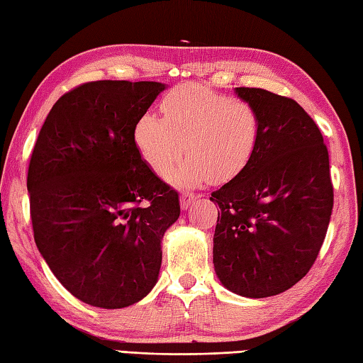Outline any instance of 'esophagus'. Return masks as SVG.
I'll return each mask as SVG.
<instances>
[{
    "mask_svg": "<svg viewBox=\"0 0 363 363\" xmlns=\"http://www.w3.org/2000/svg\"><path fill=\"white\" fill-rule=\"evenodd\" d=\"M195 201H196V195H194V194H182L181 195V209L182 211H187Z\"/></svg>",
    "mask_w": 363,
    "mask_h": 363,
    "instance_id": "obj_1",
    "label": "esophagus"
}]
</instances>
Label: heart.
Segmentation results:
<instances>
[{
	"mask_svg": "<svg viewBox=\"0 0 363 363\" xmlns=\"http://www.w3.org/2000/svg\"><path fill=\"white\" fill-rule=\"evenodd\" d=\"M162 115L143 113L135 123L133 141L141 159L157 176L169 174L176 186L191 187L209 179L228 182L244 173L257 155L261 116L252 105L234 101L198 83L168 91L160 102Z\"/></svg>",
	"mask_w": 363,
	"mask_h": 363,
	"instance_id": "heart-1",
	"label": "heart"
}]
</instances>
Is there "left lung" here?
Wrapping results in <instances>:
<instances>
[{
	"label": "left lung",
	"instance_id": "obj_1",
	"mask_svg": "<svg viewBox=\"0 0 363 363\" xmlns=\"http://www.w3.org/2000/svg\"><path fill=\"white\" fill-rule=\"evenodd\" d=\"M234 92L259 113L262 138L245 172L212 191L220 208L212 253L226 289L261 299L285 293L313 266L333 208L329 152L293 99Z\"/></svg>",
	"mask_w": 363,
	"mask_h": 363
}]
</instances>
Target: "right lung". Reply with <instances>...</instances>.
<instances>
[{
  "label": "right lung",
  "instance_id": "add662e5",
  "mask_svg": "<svg viewBox=\"0 0 363 363\" xmlns=\"http://www.w3.org/2000/svg\"><path fill=\"white\" fill-rule=\"evenodd\" d=\"M165 89L84 83L53 105L35 141L26 179L35 245L61 285L92 307H129L159 280L179 195L141 159L133 127Z\"/></svg>",
  "mask_w": 363,
  "mask_h": 363
}]
</instances>
